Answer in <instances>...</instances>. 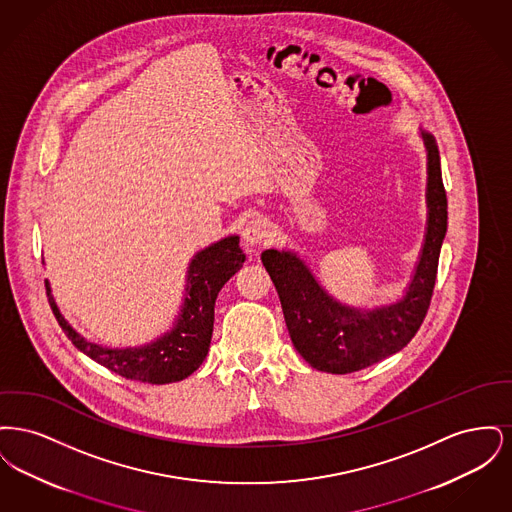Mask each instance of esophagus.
Listing matches in <instances>:
<instances>
[{
    "label": "esophagus",
    "mask_w": 512,
    "mask_h": 512,
    "mask_svg": "<svg viewBox=\"0 0 512 512\" xmlns=\"http://www.w3.org/2000/svg\"><path fill=\"white\" fill-rule=\"evenodd\" d=\"M270 236H272V224H270V220L265 219V217L253 215L251 219L245 222L242 238H244L247 247L261 245L263 242H267Z\"/></svg>",
    "instance_id": "1"
}]
</instances>
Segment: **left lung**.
Instances as JSON below:
<instances>
[{
	"mask_svg": "<svg viewBox=\"0 0 512 512\" xmlns=\"http://www.w3.org/2000/svg\"><path fill=\"white\" fill-rule=\"evenodd\" d=\"M426 147V232L403 295L378 307L341 303L326 292L309 265L292 249H265L261 261L278 292L297 353L317 370L349 374L401 351L418 332L438 274L447 232V197L436 138L420 128Z\"/></svg>",
	"mask_w": 512,
	"mask_h": 512,
	"instance_id": "8db88e82",
	"label": "left lung"
}]
</instances>
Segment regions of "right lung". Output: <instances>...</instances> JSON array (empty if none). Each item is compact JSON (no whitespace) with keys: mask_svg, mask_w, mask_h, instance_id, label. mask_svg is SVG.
Returning a JSON list of instances; mask_svg holds the SVG:
<instances>
[{"mask_svg":"<svg viewBox=\"0 0 512 512\" xmlns=\"http://www.w3.org/2000/svg\"><path fill=\"white\" fill-rule=\"evenodd\" d=\"M244 263L245 253L236 234L197 251L186 270L184 301L178 317L165 334L142 345L107 347L86 340L61 315L49 280L46 292L53 315L78 351L126 380L159 386L188 378L205 361L213 336L217 295Z\"/></svg>","mask_w":512,"mask_h":512,"instance_id":"1","label":"right lung"}]
</instances>
